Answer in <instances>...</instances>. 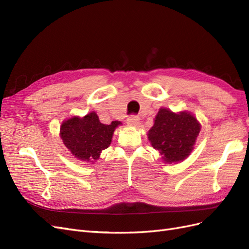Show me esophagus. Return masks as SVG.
Here are the masks:
<instances>
[{
  "mask_svg": "<svg viewBox=\"0 0 249 249\" xmlns=\"http://www.w3.org/2000/svg\"><path fill=\"white\" fill-rule=\"evenodd\" d=\"M127 124H129L130 125H137L138 124H139V122H140V119H139V117L137 116V115H131V116H129V118H127Z\"/></svg>",
  "mask_w": 249,
  "mask_h": 249,
  "instance_id": "34e87169",
  "label": "esophagus"
}]
</instances>
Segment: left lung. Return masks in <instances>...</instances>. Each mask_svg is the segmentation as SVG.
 I'll use <instances>...</instances> for the list:
<instances>
[{"label": "left lung", "instance_id": "8db88e82", "mask_svg": "<svg viewBox=\"0 0 249 249\" xmlns=\"http://www.w3.org/2000/svg\"><path fill=\"white\" fill-rule=\"evenodd\" d=\"M199 131L197 119L190 113L176 114L161 108L154 126L148 132V139L153 147L163 156L165 162H178L190 155Z\"/></svg>", "mask_w": 249, "mask_h": 249}]
</instances>
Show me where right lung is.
<instances>
[{"instance_id":"obj_1","label":"right lung","mask_w":249,"mask_h":249,"mask_svg":"<svg viewBox=\"0 0 249 249\" xmlns=\"http://www.w3.org/2000/svg\"><path fill=\"white\" fill-rule=\"evenodd\" d=\"M120 122L104 124L96 113H89L85 117H72L61 125L60 135L71 153L83 161L99 159L100 153L107 148L115 127Z\"/></svg>"}]
</instances>
